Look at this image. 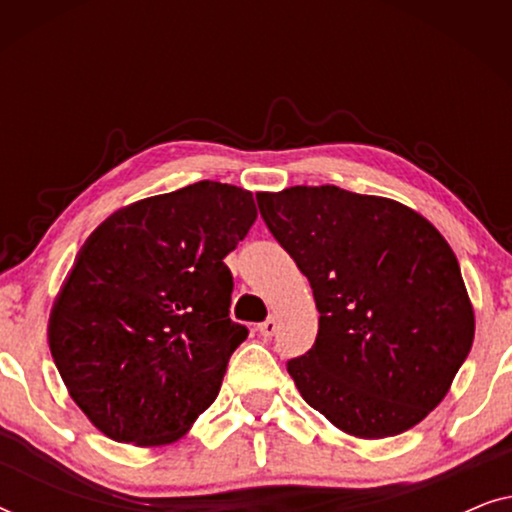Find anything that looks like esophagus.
<instances>
[{"label":"esophagus","mask_w":512,"mask_h":512,"mask_svg":"<svg viewBox=\"0 0 512 512\" xmlns=\"http://www.w3.org/2000/svg\"><path fill=\"white\" fill-rule=\"evenodd\" d=\"M277 328H279L277 319H275V317H270V319H265L263 324H258V333H261L263 338H272V335L277 333Z\"/></svg>","instance_id":"1"}]
</instances>
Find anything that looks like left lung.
<instances>
[{"mask_svg": "<svg viewBox=\"0 0 512 512\" xmlns=\"http://www.w3.org/2000/svg\"><path fill=\"white\" fill-rule=\"evenodd\" d=\"M275 240L310 279L319 333L286 363L307 405L349 436L422 422L471 352L459 261L415 209L338 186L256 193Z\"/></svg>", "mask_w": 512, "mask_h": 512, "instance_id": "8db88e82", "label": "left lung"}]
</instances>
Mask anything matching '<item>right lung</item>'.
<instances>
[{
	"instance_id": "right-lung-1",
	"label": "right lung",
	"mask_w": 512,
	"mask_h": 512,
	"mask_svg": "<svg viewBox=\"0 0 512 512\" xmlns=\"http://www.w3.org/2000/svg\"><path fill=\"white\" fill-rule=\"evenodd\" d=\"M254 221L249 191L198 181L118 209L83 242L55 296L48 345L104 436L174 443L214 403L249 333L228 317L223 258Z\"/></svg>"
}]
</instances>
